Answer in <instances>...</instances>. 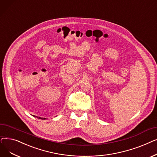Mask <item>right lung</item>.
Segmentation results:
<instances>
[{
    "label": "right lung",
    "instance_id": "1",
    "mask_svg": "<svg viewBox=\"0 0 157 157\" xmlns=\"http://www.w3.org/2000/svg\"><path fill=\"white\" fill-rule=\"evenodd\" d=\"M34 117H37V118H38V119H45L46 118H44V117H38V116H33Z\"/></svg>",
    "mask_w": 157,
    "mask_h": 157
}]
</instances>
